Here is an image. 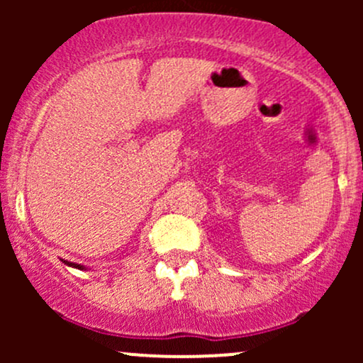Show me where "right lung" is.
Returning a JSON list of instances; mask_svg holds the SVG:
<instances>
[{"label":"right lung","mask_w":363,"mask_h":363,"mask_svg":"<svg viewBox=\"0 0 363 363\" xmlns=\"http://www.w3.org/2000/svg\"><path fill=\"white\" fill-rule=\"evenodd\" d=\"M65 262H66V264L73 266V268H78V269H85V268H83V266H82V264H77V262H68V261H65Z\"/></svg>","instance_id":"1"}]
</instances>
